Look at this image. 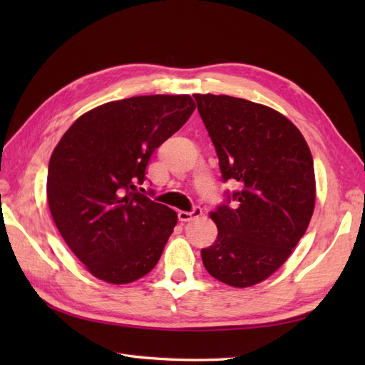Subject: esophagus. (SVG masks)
Wrapping results in <instances>:
<instances>
[{"label": "esophagus", "mask_w": 365, "mask_h": 365, "mask_svg": "<svg viewBox=\"0 0 365 365\" xmlns=\"http://www.w3.org/2000/svg\"><path fill=\"white\" fill-rule=\"evenodd\" d=\"M202 215V208L200 207H195L191 212H178V220L180 221H192L199 218Z\"/></svg>", "instance_id": "esophagus-1"}]
</instances>
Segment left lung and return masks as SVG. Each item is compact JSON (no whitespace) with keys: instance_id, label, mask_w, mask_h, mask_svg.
Segmentation results:
<instances>
[{"instance_id":"obj_1","label":"left lung","mask_w":365,"mask_h":365,"mask_svg":"<svg viewBox=\"0 0 365 365\" xmlns=\"http://www.w3.org/2000/svg\"><path fill=\"white\" fill-rule=\"evenodd\" d=\"M195 100L222 182L242 188L226 191L210 215L218 237L200 251L202 263L224 284L251 287L273 274L306 234L315 205L312 153L299 130L268 106L230 96Z\"/></svg>"}]
</instances>
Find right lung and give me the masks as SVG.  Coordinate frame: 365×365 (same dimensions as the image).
<instances>
[{"label":"right lung","mask_w":365,"mask_h":365,"mask_svg":"<svg viewBox=\"0 0 365 365\" xmlns=\"http://www.w3.org/2000/svg\"><path fill=\"white\" fill-rule=\"evenodd\" d=\"M195 110L190 96L118 100L83 114L54 147L46 178L53 221L96 277L128 284L157 265L177 215L138 187L155 149Z\"/></svg>","instance_id":"1"}]
</instances>
